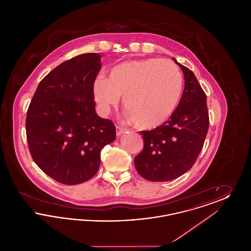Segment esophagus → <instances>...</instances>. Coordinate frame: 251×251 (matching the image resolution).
I'll use <instances>...</instances> for the list:
<instances>
[{"instance_id": "34e87169", "label": "esophagus", "mask_w": 251, "mask_h": 251, "mask_svg": "<svg viewBox=\"0 0 251 251\" xmlns=\"http://www.w3.org/2000/svg\"><path fill=\"white\" fill-rule=\"evenodd\" d=\"M125 131H126V129L123 128V127H121V126H117V127H116V131H117V134H118V135H120L121 133H123Z\"/></svg>"}]
</instances>
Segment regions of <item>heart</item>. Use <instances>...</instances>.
I'll use <instances>...</instances> for the list:
<instances>
[{"instance_id": "1", "label": "heart", "mask_w": 251, "mask_h": 251, "mask_svg": "<svg viewBox=\"0 0 251 251\" xmlns=\"http://www.w3.org/2000/svg\"><path fill=\"white\" fill-rule=\"evenodd\" d=\"M182 89V76L171 61L148 58L115 66L109 79L100 77L94 84V98L103 114L123 97V106L134 125L152 129L163 124L177 107Z\"/></svg>"}]
</instances>
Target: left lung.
Listing matches in <instances>:
<instances>
[{
    "mask_svg": "<svg viewBox=\"0 0 251 251\" xmlns=\"http://www.w3.org/2000/svg\"><path fill=\"white\" fill-rule=\"evenodd\" d=\"M174 61L185 80L179 104L165 123L154 130L140 131L144 149L134 158L138 174L151 181L171 180L188 171L202 150L209 128L202 87L192 71Z\"/></svg>",
    "mask_w": 251,
    "mask_h": 251,
    "instance_id": "1",
    "label": "left lung"
}]
</instances>
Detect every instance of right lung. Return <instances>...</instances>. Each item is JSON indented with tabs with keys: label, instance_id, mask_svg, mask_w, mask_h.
I'll return each instance as SVG.
<instances>
[{
	"label": "right lung",
	"instance_id": "add662e5",
	"mask_svg": "<svg viewBox=\"0 0 251 251\" xmlns=\"http://www.w3.org/2000/svg\"><path fill=\"white\" fill-rule=\"evenodd\" d=\"M100 55L67 60L37 85L26 116V137L37 167L56 181L73 185L99 170L100 151L116 139L113 121L95 111L94 83Z\"/></svg>",
	"mask_w": 251,
	"mask_h": 251
}]
</instances>
